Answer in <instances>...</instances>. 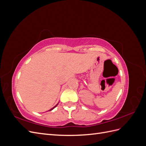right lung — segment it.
I'll return each mask as SVG.
<instances>
[{
    "mask_svg": "<svg viewBox=\"0 0 146 146\" xmlns=\"http://www.w3.org/2000/svg\"><path fill=\"white\" fill-rule=\"evenodd\" d=\"M58 104H56V105L55 106V107H53L52 108H51L50 110H48V111H51V110H52L53 109H54V108H55V107H56V106H57V105H58Z\"/></svg>",
    "mask_w": 146,
    "mask_h": 146,
    "instance_id": "1",
    "label": "right lung"
}]
</instances>
